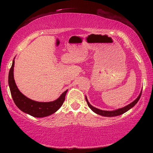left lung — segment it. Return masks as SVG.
Here are the masks:
<instances>
[{
    "mask_svg": "<svg viewBox=\"0 0 153 153\" xmlns=\"http://www.w3.org/2000/svg\"><path fill=\"white\" fill-rule=\"evenodd\" d=\"M141 94H142V90H141L140 93V94L138 95V97H137L133 102H131L130 104H129L128 105H127L124 107L118 108V109L113 110V111L101 110V109H99V108H96L94 107H93V106H92L90 104L88 100V98L86 97V96H85V98H86V100L87 102L88 105V107L90 108V109H91L92 111H94L95 113H97L99 115L104 116V117H115V116L122 115V114L127 112V111H129V109H130V108H131L133 107H134L135 105L136 104L137 102H138V101L139 100L140 98V97H141Z\"/></svg>",
    "mask_w": 153,
    "mask_h": 153,
    "instance_id": "obj_1",
    "label": "left lung"
}]
</instances>
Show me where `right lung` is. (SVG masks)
Here are the masks:
<instances>
[{"mask_svg":"<svg viewBox=\"0 0 153 153\" xmlns=\"http://www.w3.org/2000/svg\"><path fill=\"white\" fill-rule=\"evenodd\" d=\"M14 59L9 73V86L15 104L23 112L34 117H45L55 113L63 105L68 90L62 93L60 97L54 101L37 102L27 98L19 91L15 84L13 75Z\"/></svg>","mask_w":153,"mask_h":153,"instance_id":"add662e5","label":"right lung"}]
</instances>
